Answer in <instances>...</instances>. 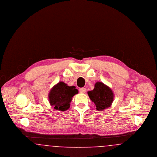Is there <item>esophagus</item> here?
Segmentation results:
<instances>
[{
    "mask_svg": "<svg viewBox=\"0 0 157 157\" xmlns=\"http://www.w3.org/2000/svg\"><path fill=\"white\" fill-rule=\"evenodd\" d=\"M86 92V89L85 88H81L79 89V92L82 93V94H84Z\"/></svg>",
    "mask_w": 157,
    "mask_h": 157,
    "instance_id": "obj_1",
    "label": "esophagus"
}]
</instances>
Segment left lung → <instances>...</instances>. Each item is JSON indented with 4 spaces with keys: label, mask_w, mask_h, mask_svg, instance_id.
I'll list each match as a JSON object with an SVG mask.
<instances>
[{
    "label": "left lung",
    "mask_w": 157,
    "mask_h": 157,
    "mask_svg": "<svg viewBox=\"0 0 157 157\" xmlns=\"http://www.w3.org/2000/svg\"><path fill=\"white\" fill-rule=\"evenodd\" d=\"M88 94L90 100L96 105L98 111L108 108L113 101L114 95L112 90L102 82H97L94 89L88 91Z\"/></svg>",
    "instance_id": "obj_1"
}]
</instances>
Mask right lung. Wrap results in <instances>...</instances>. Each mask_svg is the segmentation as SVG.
Returning <instances> with one entry per match:
<instances>
[{
  "label": "right lung",
  "mask_w": 157,
  "mask_h": 157,
  "mask_svg": "<svg viewBox=\"0 0 157 157\" xmlns=\"http://www.w3.org/2000/svg\"><path fill=\"white\" fill-rule=\"evenodd\" d=\"M78 93L75 86H69L64 82H59L55 85L49 93V101L56 110L67 111L70 107L72 97Z\"/></svg>",
  "instance_id": "add662e5"
}]
</instances>
